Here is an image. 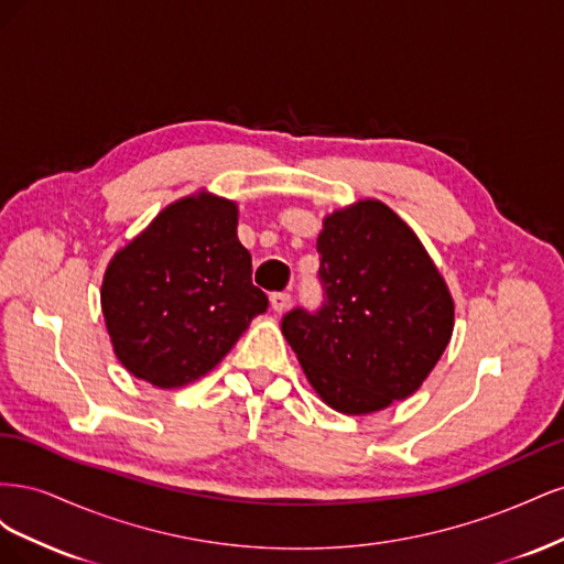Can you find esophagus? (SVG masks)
<instances>
[{
  "instance_id": "34e87169",
  "label": "esophagus",
  "mask_w": 564,
  "mask_h": 564,
  "mask_svg": "<svg viewBox=\"0 0 564 564\" xmlns=\"http://www.w3.org/2000/svg\"><path fill=\"white\" fill-rule=\"evenodd\" d=\"M289 303H292V296H289L286 292H272L270 294V305H272V311H275V313H284L289 308Z\"/></svg>"
}]
</instances>
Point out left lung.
<instances>
[{
  "label": "left lung",
  "mask_w": 564,
  "mask_h": 564,
  "mask_svg": "<svg viewBox=\"0 0 564 564\" xmlns=\"http://www.w3.org/2000/svg\"><path fill=\"white\" fill-rule=\"evenodd\" d=\"M319 308L282 317L319 398L344 414L379 412L429 377L454 329V301L431 256L383 202L324 218Z\"/></svg>",
  "instance_id": "1"
}]
</instances>
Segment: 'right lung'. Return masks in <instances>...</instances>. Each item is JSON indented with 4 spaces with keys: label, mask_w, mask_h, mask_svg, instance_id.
I'll list each match as a JSON object with an SVG mask.
<instances>
[{
    "label": "right lung",
    "mask_w": 564,
    "mask_h": 564,
    "mask_svg": "<svg viewBox=\"0 0 564 564\" xmlns=\"http://www.w3.org/2000/svg\"><path fill=\"white\" fill-rule=\"evenodd\" d=\"M100 303L117 360L158 388L204 377L268 311L237 207L214 195L174 202L117 251Z\"/></svg>",
    "instance_id": "1"
}]
</instances>
